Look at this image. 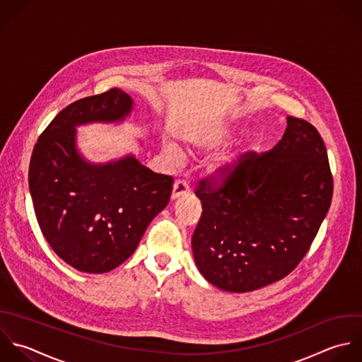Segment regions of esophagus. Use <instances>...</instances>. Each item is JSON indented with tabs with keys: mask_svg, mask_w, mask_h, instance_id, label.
Returning <instances> with one entry per match:
<instances>
[{
	"mask_svg": "<svg viewBox=\"0 0 362 362\" xmlns=\"http://www.w3.org/2000/svg\"><path fill=\"white\" fill-rule=\"evenodd\" d=\"M190 192V185L187 183V180L185 179H177L173 185V192H172V197L173 199H177L186 193Z\"/></svg>",
	"mask_w": 362,
	"mask_h": 362,
	"instance_id": "34e87169",
	"label": "esophagus"
}]
</instances>
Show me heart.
<instances>
[{
  "mask_svg": "<svg viewBox=\"0 0 362 362\" xmlns=\"http://www.w3.org/2000/svg\"><path fill=\"white\" fill-rule=\"evenodd\" d=\"M227 134H228L227 129L217 131L216 134L207 136V138L202 142V145L206 146V148L217 146L218 144L223 142V139L227 136ZM163 151H165V153L169 156V159H170L173 163H177V162L182 160V152H180V149H179L176 145H173V144H166L165 148H163ZM234 158H235V153H231V155H228V156H226V158L223 159V163L230 165L231 160H234Z\"/></svg>",
  "mask_w": 362,
  "mask_h": 362,
  "instance_id": "heart-1",
  "label": "heart"
}]
</instances>
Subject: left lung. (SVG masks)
<instances>
[{
    "label": "left lung",
    "instance_id": "8db88e82",
    "mask_svg": "<svg viewBox=\"0 0 362 362\" xmlns=\"http://www.w3.org/2000/svg\"><path fill=\"white\" fill-rule=\"evenodd\" d=\"M203 213L192 237L200 274L227 292H251L288 276L330 209L326 145L308 121L288 117L268 152L248 151L199 182Z\"/></svg>",
    "mask_w": 362,
    "mask_h": 362
}]
</instances>
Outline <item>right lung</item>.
Returning a JSON list of instances; mask_svg holds the SVG:
<instances>
[{"label":"right lung","instance_id":"right-lung-1","mask_svg":"<svg viewBox=\"0 0 362 362\" xmlns=\"http://www.w3.org/2000/svg\"><path fill=\"white\" fill-rule=\"evenodd\" d=\"M131 97L119 88L77 100L40 134L29 163V190L40 231L74 269L104 274L125 262L169 203L173 177L132 155L105 165L84 160L76 127L124 119Z\"/></svg>","mask_w":362,"mask_h":362}]
</instances>
